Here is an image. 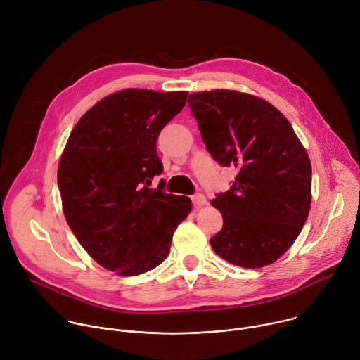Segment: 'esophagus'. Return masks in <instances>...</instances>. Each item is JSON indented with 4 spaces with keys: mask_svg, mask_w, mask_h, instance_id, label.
Returning <instances> with one entry per match:
<instances>
[{
    "mask_svg": "<svg viewBox=\"0 0 360 360\" xmlns=\"http://www.w3.org/2000/svg\"><path fill=\"white\" fill-rule=\"evenodd\" d=\"M191 199H192L193 207H200V205L207 203V198H205L202 193H195V195H192Z\"/></svg>",
    "mask_w": 360,
    "mask_h": 360,
    "instance_id": "34e87169",
    "label": "esophagus"
}]
</instances>
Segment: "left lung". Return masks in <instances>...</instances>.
Listing matches in <instances>:
<instances>
[{
  "mask_svg": "<svg viewBox=\"0 0 360 360\" xmlns=\"http://www.w3.org/2000/svg\"><path fill=\"white\" fill-rule=\"evenodd\" d=\"M188 105L208 152L236 169L212 199L224 218L210 242L242 268L274 264L292 246L311 210L312 167L292 125L269 102L238 91L189 94Z\"/></svg>",
  "mask_w": 360,
  "mask_h": 360,
  "instance_id": "obj_1",
  "label": "left lung"
}]
</instances>
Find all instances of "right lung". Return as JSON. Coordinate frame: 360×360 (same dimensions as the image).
I'll return each instance as SVG.
<instances>
[{"mask_svg":"<svg viewBox=\"0 0 360 360\" xmlns=\"http://www.w3.org/2000/svg\"><path fill=\"white\" fill-rule=\"evenodd\" d=\"M188 92L124 89L101 99L72 129L58 165L65 219L91 258L134 276L157 268L176 226L191 212L188 196L150 182L162 174L157 139L182 111Z\"/></svg>","mask_w":360,"mask_h":360,"instance_id":"obj_1","label":"right lung"}]
</instances>
